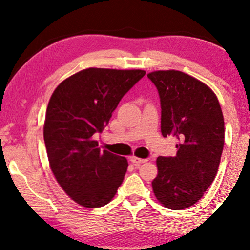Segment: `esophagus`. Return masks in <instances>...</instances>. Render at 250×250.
<instances>
[{"instance_id":"esophagus-1","label":"esophagus","mask_w":250,"mask_h":250,"mask_svg":"<svg viewBox=\"0 0 250 250\" xmlns=\"http://www.w3.org/2000/svg\"><path fill=\"white\" fill-rule=\"evenodd\" d=\"M131 162H132L133 165H135V166H139L140 164H143V163H146V159H141V158H138V157L133 156V157H131Z\"/></svg>"}]
</instances>
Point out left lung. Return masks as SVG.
Here are the masks:
<instances>
[{"instance_id":"left-lung-1","label":"left lung","mask_w":250,"mask_h":250,"mask_svg":"<svg viewBox=\"0 0 250 250\" xmlns=\"http://www.w3.org/2000/svg\"><path fill=\"white\" fill-rule=\"evenodd\" d=\"M158 90L162 134L179 140L174 157H158L152 181L160 204L173 210L192 206L217 174L224 146V118L206 84L179 70L148 74Z\"/></svg>"}]
</instances>
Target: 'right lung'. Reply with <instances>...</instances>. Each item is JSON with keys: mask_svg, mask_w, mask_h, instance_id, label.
Instances as JSON below:
<instances>
[{"mask_svg": "<svg viewBox=\"0 0 250 250\" xmlns=\"http://www.w3.org/2000/svg\"><path fill=\"white\" fill-rule=\"evenodd\" d=\"M145 75L140 69L87 68L58 85L50 99L43 135L51 170L81 206L107 205L124 180L127 159L101 151L93 136Z\"/></svg>", "mask_w": 250, "mask_h": 250, "instance_id": "add662e5", "label": "right lung"}]
</instances>
